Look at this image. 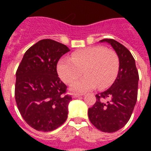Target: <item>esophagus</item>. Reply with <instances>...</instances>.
<instances>
[{
    "label": "esophagus",
    "instance_id": "esophagus-1",
    "mask_svg": "<svg viewBox=\"0 0 151 151\" xmlns=\"http://www.w3.org/2000/svg\"><path fill=\"white\" fill-rule=\"evenodd\" d=\"M81 96H83V94H73V98H78V97H81Z\"/></svg>",
    "mask_w": 151,
    "mask_h": 151
}]
</instances>
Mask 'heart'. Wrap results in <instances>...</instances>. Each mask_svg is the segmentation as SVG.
Wrapping results in <instances>:
<instances>
[{"instance_id":"b5f03b06","label":"heart","mask_w":151,"mask_h":151,"mask_svg":"<svg viewBox=\"0 0 151 151\" xmlns=\"http://www.w3.org/2000/svg\"><path fill=\"white\" fill-rule=\"evenodd\" d=\"M119 70V59L112 50L101 46L89 47L73 52L71 59L62 58L57 64V72L62 80L70 84L82 75L85 77L71 85L73 92H84L98 86L104 89L112 85Z\"/></svg>"}]
</instances>
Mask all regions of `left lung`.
<instances>
[{"label": "left lung", "instance_id": "1", "mask_svg": "<svg viewBox=\"0 0 151 151\" xmlns=\"http://www.w3.org/2000/svg\"><path fill=\"white\" fill-rule=\"evenodd\" d=\"M112 46L119 59V70L113 85L96 95V102L88 109L90 122L104 132H114L127 124L137 100L139 73L132 55L123 45L113 39H103ZM109 99V101L105 99Z\"/></svg>", "mask_w": 151, "mask_h": 151}]
</instances>
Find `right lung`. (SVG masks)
I'll return each instance as SVG.
<instances>
[{
	"label": "right lung",
	"instance_id": "right-lung-1",
	"mask_svg": "<svg viewBox=\"0 0 151 151\" xmlns=\"http://www.w3.org/2000/svg\"><path fill=\"white\" fill-rule=\"evenodd\" d=\"M67 46L51 39L39 41L25 52L16 71L15 97L25 122L37 131L61 126L68 115L71 96L58 77L56 66Z\"/></svg>",
	"mask_w": 151,
	"mask_h": 151
}]
</instances>
